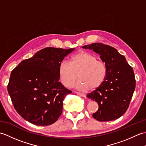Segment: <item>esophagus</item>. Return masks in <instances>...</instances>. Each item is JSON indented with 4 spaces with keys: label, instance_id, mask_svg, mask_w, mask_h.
<instances>
[{
    "label": "esophagus",
    "instance_id": "34e87169",
    "mask_svg": "<svg viewBox=\"0 0 146 146\" xmlns=\"http://www.w3.org/2000/svg\"><path fill=\"white\" fill-rule=\"evenodd\" d=\"M75 94H77V95H80V96H81V97H84V98H86V94H83V93H80V92H75Z\"/></svg>",
    "mask_w": 146,
    "mask_h": 146
}]
</instances>
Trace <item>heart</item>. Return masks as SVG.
<instances>
[{
    "mask_svg": "<svg viewBox=\"0 0 146 146\" xmlns=\"http://www.w3.org/2000/svg\"><path fill=\"white\" fill-rule=\"evenodd\" d=\"M59 74L63 84L66 87L73 85L78 78L76 88L87 90L100 87L107 78V68L103 61L98 60L94 54L80 51L73 55L69 63L61 62L59 66Z\"/></svg>",
    "mask_w": 146,
    "mask_h": 146,
    "instance_id": "1",
    "label": "heart"
}]
</instances>
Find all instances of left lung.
I'll use <instances>...</instances> for the list:
<instances>
[{"instance_id":"obj_1","label":"left lung","mask_w":146,"mask_h":146,"mask_svg":"<svg viewBox=\"0 0 146 146\" xmlns=\"http://www.w3.org/2000/svg\"><path fill=\"white\" fill-rule=\"evenodd\" d=\"M82 48L92 49L100 54L107 68V78L103 85L86 95L98 104V110L93 117L100 122L115 120L125 113L134 94V70L124 56L110 46L95 42Z\"/></svg>"}]
</instances>
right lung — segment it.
Here are the masks:
<instances>
[{"instance_id":"1","label":"right lung","mask_w":146,"mask_h":146,"mask_svg":"<svg viewBox=\"0 0 146 146\" xmlns=\"http://www.w3.org/2000/svg\"><path fill=\"white\" fill-rule=\"evenodd\" d=\"M73 50L46 48L12 71L7 90L15 109L23 119L45 126L60 117L64 98L72 92L59 82V66Z\"/></svg>"}]
</instances>
